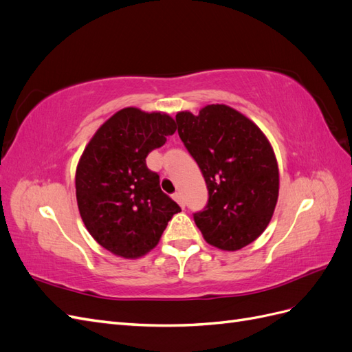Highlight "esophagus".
Listing matches in <instances>:
<instances>
[{
  "label": "esophagus",
  "mask_w": 352,
  "mask_h": 352,
  "mask_svg": "<svg viewBox=\"0 0 352 352\" xmlns=\"http://www.w3.org/2000/svg\"><path fill=\"white\" fill-rule=\"evenodd\" d=\"M173 198H175V201L177 202V204L180 206V207H185V201H184V197H182V194H180V192H176L175 195H173Z\"/></svg>",
  "instance_id": "obj_1"
}]
</instances>
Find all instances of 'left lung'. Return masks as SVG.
Listing matches in <instances>:
<instances>
[{
    "mask_svg": "<svg viewBox=\"0 0 352 352\" xmlns=\"http://www.w3.org/2000/svg\"><path fill=\"white\" fill-rule=\"evenodd\" d=\"M176 123L208 189L195 225L219 250L247 247L269 226L278 204L279 167L267 136L225 104L206 105L197 116L179 111Z\"/></svg>",
    "mask_w": 352,
    "mask_h": 352,
    "instance_id": "8db88e82",
    "label": "left lung"
}]
</instances>
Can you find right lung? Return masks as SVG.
Here are the masks:
<instances>
[{"label":"right lung","mask_w":352,"mask_h":352,"mask_svg":"<svg viewBox=\"0 0 352 352\" xmlns=\"http://www.w3.org/2000/svg\"><path fill=\"white\" fill-rule=\"evenodd\" d=\"M176 132L166 113L126 107L94 133L76 167V199L91 236L117 257L140 258L157 247L180 211L145 158Z\"/></svg>","instance_id":"right-lung-1"}]
</instances>
